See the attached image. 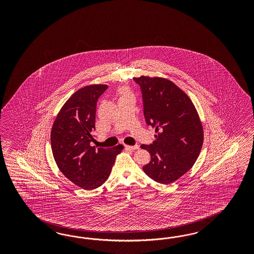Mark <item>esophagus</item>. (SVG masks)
Segmentation results:
<instances>
[{
    "instance_id": "obj_1",
    "label": "esophagus",
    "mask_w": 254,
    "mask_h": 254,
    "mask_svg": "<svg viewBox=\"0 0 254 254\" xmlns=\"http://www.w3.org/2000/svg\"><path fill=\"white\" fill-rule=\"evenodd\" d=\"M127 149H129V150H137L138 149V145H134V146H129V145H126Z\"/></svg>"
}]
</instances>
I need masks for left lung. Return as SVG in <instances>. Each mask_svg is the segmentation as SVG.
I'll return each mask as SVG.
<instances>
[{
    "label": "left lung",
    "instance_id": "obj_1",
    "mask_svg": "<svg viewBox=\"0 0 254 254\" xmlns=\"http://www.w3.org/2000/svg\"><path fill=\"white\" fill-rule=\"evenodd\" d=\"M143 115L155 128V140L141 148L151 154L142 169L155 182L169 185L192 168L203 145V127L189 97L171 81L140 76Z\"/></svg>",
    "mask_w": 254,
    "mask_h": 254
}]
</instances>
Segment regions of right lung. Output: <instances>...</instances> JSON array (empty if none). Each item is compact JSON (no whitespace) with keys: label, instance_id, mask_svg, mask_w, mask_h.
Here are the masks:
<instances>
[{"label":"right lung","instance_id":"add662e5","mask_svg":"<svg viewBox=\"0 0 254 254\" xmlns=\"http://www.w3.org/2000/svg\"><path fill=\"white\" fill-rule=\"evenodd\" d=\"M107 88L106 85H92L79 89L62 106L51 130V148L59 169L85 190L106 182L116 155L123 150V145L91 146L97 102Z\"/></svg>","mask_w":254,"mask_h":254}]
</instances>
